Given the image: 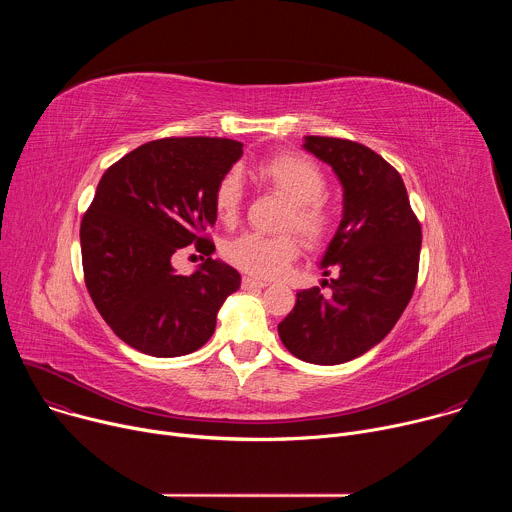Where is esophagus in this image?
Here are the masks:
<instances>
[{
    "label": "esophagus",
    "instance_id": "obj_1",
    "mask_svg": "<svg viewBox=\"0 0 512 512\" xmlns=\"http://www.w3.org/2000/svg\"><path fill=\"white\" fill-rule=\"evenodd\" d=\"M241 285H243V289H261V287H267V281L257 279V277H243Z\"/></svg>",
    "mask_w": 512,
    "mask_h": 512
}]
</instances>
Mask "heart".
<instances>
[{
    "instance_id": "heart-1",
    "label": "heart",
    "mask_w": 512,
    "mask_h": 512,
    "mask_svg": "<svg viewBox=\"0 0 512 512\" xmlns=\"http://www.w3.org/2000/svg\"><path fill=\"white\" fill-rule=\"evenodd\" d=\"M259 182L289 200L281 223L283 231H298L310 247H318L330 235L332 210L324 196L326 174L310 158L296 152H277L257 164ZM245 188L237 170H227L214 184L212 206L225 225H235L241 216ZM300 239L294 233L261 235L245 233L231 239L223 253L237 269L257 277H279L300 255Z\"/></svg>"
}]
</instances>
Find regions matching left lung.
Returning <instances> with one entry per match:
<instances>
[{
    "instance_id": "left-lung-1",
    "label": "left lung",
    "mask_w": 512,
    "mask_h": 512,
    "mask_svg": "<svg viewBox=\"0 0 512 512\" xmlns=\"http://www.w3.org/2000/svg\"><path fill=\"white\" fill-rule=\"evenodd\" d=\"M304 148L328 162L344 188L340 227L322 259L338 277L298 291L277 326L283 346L314 364H340L379 344L405 312L419 273L421 223L401 174L350 139L308 135ZM322 285V287H324Z\"/></svg>"
}]
</instances>
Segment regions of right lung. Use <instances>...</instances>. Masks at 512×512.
Listing matches in <instances>:
<instances>
[{
  "mask_svg": "<svg viewBox=\"0 0 512 512\" xmlns=\"http://www.w3.org/2000/svg\"><path fill=\"white\" fill-rule=\"evenodd\" d=\"M225 137H164L139 145L103 174L81 221L89 296L109 328L139 352L170 358L198 350L239 289L237 269L214 261L216 180L241 158ZM194 244L207 261L180 276L171 257Z\"/></svg>",
  "mask_w": 512,
  "mask_h": 512,
  "instance_id": "right-lung-1",
  "label": "right lung"
}]
</instances>
